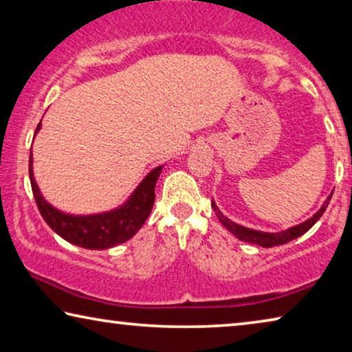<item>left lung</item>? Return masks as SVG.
I'll use <instances>...</instances> for the list:
<instances>
[{
    "instance_id": "left-lung-1",
    "label": "left lung",
    "mask_w": 352,
    "mask_h": 352,
    "mask_svg": "<svg viewBox=\"0 0 352 352\" xmlns=\"http://www.w3.org/2000/svg\"><path fill=\"white\" fill-rule=\"evenodd\" d=\"M331 197H332V194L329 195V197H327V200L324 201V205L320 208V211L317 214H314V217H311L309 220H306V222H302L300 225L292 226V228H289V230L281 231V233H262V231H254V230L245 228V226H241V225H237L234 222H231L230 219H226L223 214L217 210V206L214 205V201L211 204V206L214 208V211L217 212V217H219L220 222H222V225L230 231V233H233L237 237V239L245 241V242H250V243H256V245H259V247L270 248V247L283 245V243H287L290 241H294V239H296V237L305 234L306 231L311 230L312 226L315 225V222H317V220L321 216H323V212L326 211L327 205H329Z\"/></svg>"
}]
</instances>
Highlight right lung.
<instances>
[{
  "instance_id": "1",
  "label": "right lung",
  "mask_w": 352,
  "mask_h": 352,
  "mask_svg": "<svg viewBox=\"0 0 352 352\" xmlns=\"http://www.w3.org/2000/svg\"><path fill=\"white\" fill-rule=\"evenodd\" d=\"M40 127L41 121L35 129V133ZM160 174H162V168L153 169L136 188L127 204L119 210L96 214V216H69V214L57 211L41 197L37 183L34 182L32 152L29 155V178H31L32 194L41 217L65 241L90 250H104L126 242L144 225L152 211L155 183Z\"/></svg>"
}]
</instances>
